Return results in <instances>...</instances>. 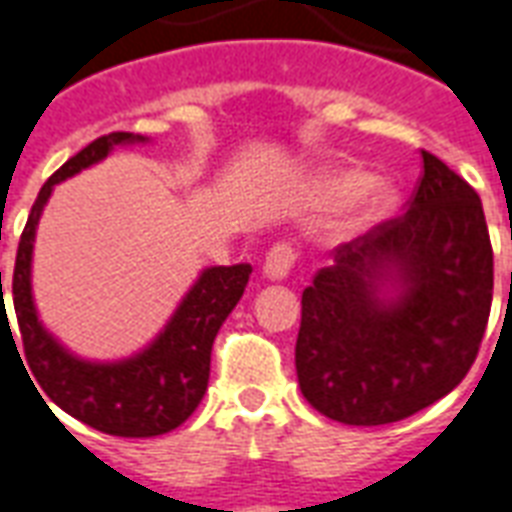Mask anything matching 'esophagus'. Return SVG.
<instances>
[{"label": "esophagus", "instance_id": "1", "mask_svg": "<svg viewBox=\"0 0 512 512\" xmlns=\"http://www.w3.org/2000/svg\"><path fill=\"white\" fill-rule=\"evenodd\" d=\"M296 263V249L290 244H274L268 249L266 263H263V274L268 279H285L290 274V268Z\"/></svg>", "mask_w": 512, "mask_h": 512}]
</instances>
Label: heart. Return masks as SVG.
<instances>
[{"mask_svg": "<svg viewBox=\"0 0 512 512\" xmlns=\"http://www.w3.org/2000/svg\"><path fill=\"white\" fill-rule=\"evenodd\" d=\"M321 200H348L354 197V213L348 219V227H365L378 219H384L395 211L397 189L386 178H365L359 169H334L323 178Z\"/></svg>", "mask_w": 512, "mask_h": 512, "instance_id": "obj_1", "label": "heart"}]
</instances>
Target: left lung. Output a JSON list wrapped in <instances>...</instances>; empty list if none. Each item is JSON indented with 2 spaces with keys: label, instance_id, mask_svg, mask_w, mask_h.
<instances>
[{
  "label": "left lung",
  "instance_id": "left-lung-1",
  "mask_svg": "<svg viewBox=\"0 0 512 512\" xmlns=\"http://www.w3.org/2000/svg\"><path fill=\"white\" fill-rule=\"evenodd\" d=\"M494 299L483 202L422 150L408 208L334 249L301 293L296 376L323 417L389 425L452 392L477 359Z\"/></svg>",
  "mask_w": 512,
  "mask_h": 512
}]
</instances>
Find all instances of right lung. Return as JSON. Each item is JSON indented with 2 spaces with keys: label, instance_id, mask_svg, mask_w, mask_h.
<instances>
[{
  "label": "right lung",
  "instance_id": "obj_1",
  "mask_svg": "<svg viewBox=\"0 0 512 512\" xmlns=\"http://www.w3.org/2000/svg\"><path fill=\"white\" fill-rule=\"evenodd\" d=\"M126 142H145V136H134L128 131L98 136L76 156L68 158L43 183L38 200L29 211L21 241H18L16 268H13V307H16L18 334L24 343L29 376H35L40 389L62 411H68L79 422L109 436L147 439V436H161V433L175 430L200 406L202 395L208 389V376H211L213 340L238 299L244 296L252 266L238 263V266L205 268L200 279L194 282V288L186 293V299L180 301L175 315L169 318L164 332L158 334L142 354L123 359V362H106V365L84 362L79 356L68 354L43 329L35 312V301H32L35 230H38L43 205L49 202L51 189L60 180L82 172L84 167L109 156L112 147L126 145ZM5 315V296H2L0 326L5 323V329H10ZM10 340H13V332H10Z\"/></svg>",
  "mask_w": 512,
  "mask_h": 512
}]
</instances>
